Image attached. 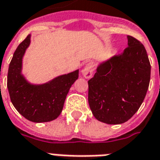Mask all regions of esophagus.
Wrapping results in <instances>:
<instances>
[{
    "mask_svg": "<svg viewBox=\"0 0 160 160\" xmlns=\"http://www.w3.org/2000/svg\"><path fill=\"white\" fill-rule=\"evenodd\" d=\"M94 69H95V64L93 63H89L82 69V75L86 79H91L93 75Z\"/></svg>",
    "mask_w": 160,
    "mask_h": 160,
    "instance_id": "34e87169",
    "label": "esophagus"
}]
</instances>
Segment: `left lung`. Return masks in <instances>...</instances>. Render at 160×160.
<instances>
[{
  "label": "left lung",
  "instance_id": "obj_1",
  "mask_svg": "<svg viewBox=\"0 0 160 160\" xmlns=\"http://www.w3.org/2000/svg\"><path fill=\"white\" fill-rule=\"evenodd\" d=\"M119 55L98 65L88 81V102L94 117L107 124L128 121L142 105L150 81L151 65L144 46L132 36Z\"/></svg>",
  "mask_w": 160,
  "mask_h": 160
}]
</instances>
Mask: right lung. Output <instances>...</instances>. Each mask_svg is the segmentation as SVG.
<instances>
[{
    "label": "right lung",
    "instance_id": "obj_1",
    "mask_svg": "<svg viewBox=\"0 0 160 160\" xmlns=\"http://www.w3.org/2000/svg\"><path fill=\"white\" fill-rule=\"evenodd\" d=\"M31 42L29 34L17 48L9 64L7 88L12 105L21 115L33 122H46L58 118L79 69L59 75L41 85L28 82L22 73V58Z\"/></svg>",
    "mask_w": 160,
    "mask_h": 160
}]
</instances>
